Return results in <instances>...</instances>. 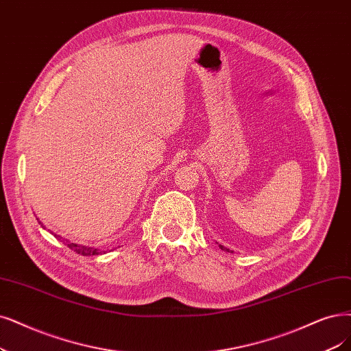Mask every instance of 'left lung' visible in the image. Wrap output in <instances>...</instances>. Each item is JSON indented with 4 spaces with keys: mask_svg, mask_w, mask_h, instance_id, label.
I'll return each mask as SVG.
<instances>
[{
    "mask_svg": "<svg viewBox=\"0 0 351 351\" xmlns=\"http://www.w3.org/2000/svg\"><path fill=\"white\" fill-rule=\"evenodd\" d=\"M219 247H221V249H223V250H226V252H230V250H228V249H226V247H223V245H219Z\"/></svg>",
    "mask_w": 351,
    "mask_h": 351,
    "instance_id": "1",
    "label": "left lung"
}]
</instances>
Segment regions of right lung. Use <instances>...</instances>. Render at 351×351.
Masks as SVG:
<instances>
[{
	"instance_id": "obj_1",
	"label": "right lung",
	"mask_w": 351,
	"mask_h": 351,
	"mask_svg": "<svg viewBox=\"0 0 351 351\" xmlns=\"http://www.w3.org/2000/svg\"><path fill=\"white\" fill-rule=\"evenodd\" d=\"M38 224H42V223L38 221ZM55 237L56 239H62V237H59L56 234H55ZM64 244H66L71 250L76 252L77 254H81V256H97V254L101 253V252H98V249L86 247V245H80V244H75V243H71V241H64Z\"/></svg>"
}]
</instances>
